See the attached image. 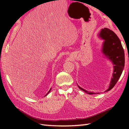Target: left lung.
<instances>
[{
  "instance_id": "obj_1",
  "label": "left lung",
  "mask_w": 129,
  "mask_h": 129,
  "mask_svg": "<svg viewBox=\"0 0 129 129\" xmlns=\"http://www.w3.org/2000/svg\"><path fill=\"white\" fill-rule=\"evenodd\" d=\"M99 37L104 40L102 50L103 53L113 62L114 65L113 78L109 88L105 91L106 92L113 88L121 75L125 65V54L121 42L114 31L108 28H104L99 33ZM78 87L87 94H95L89 92L79 86ZM97 94L99 93L97 92Z\"/></svg>"
}]
</instances>
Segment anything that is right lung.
<instances>
[{
	"label": "right lung",
	"mask_w": 129,
	"mask_h": 129,
	"mask_svg": "<svg viewBox=\"0 0 129 129\" xmlns=\"http://www.w3.org/2000/svg\"><path fill=\"white\" fill-rule=\"evenodd\" d=\"M51 88H50V90H49V91H48V93H47V94H46V95H45V96H46V95H48V93H49V92H50V90H51Z\"/></svg>",
	"instance_id": "add662e5"
}]
</instances>
